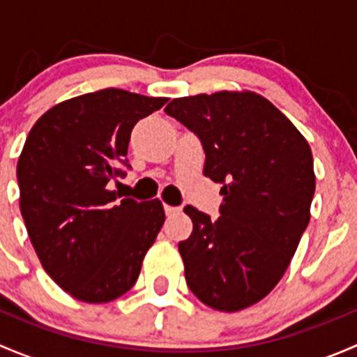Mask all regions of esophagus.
I'll return each mask as SVG.
<instances>
[{"instance_id":"34e87169","label":"esophagus","mask_w":357,"mask_h":357,"mask_svg":"<svg viewBox=\"0 0 357 357\" xmlns=\"http://www.w3.org/2000/svg\"><path fill=\"white\" fill-rule=\"evenodd\" d=\"M164 211H165V214H167V215H172V214H178V212L181 211V208L174 207V205H167V204H165L164 205Z\"/></svg>"}]
</instances>
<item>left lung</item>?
<instances>
[{
    "label": "left lung",
    "mask_w": 357,
    "mask_h": 357,
    "mask_svg": "<svg viewBox=\"0 0 357 357\" xmlns=\"http://www.w3.org/2000/svg\"><path fill=\"white\" fill-rule=\"evenodd\" d=\"M164 112L200 138L204 176L221 183V215L186 205L193 222L179 242L185 278L199 301L235 312L282 280L311 219L316 188L307 139L255 91L174 98Z\"/></svg>",
    "instance_id": "left-lung-1"
}]
</instances>
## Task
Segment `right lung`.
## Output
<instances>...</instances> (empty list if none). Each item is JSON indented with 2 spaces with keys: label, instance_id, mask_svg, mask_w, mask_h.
<instances>
[{
  "label": "right lung",
  "instance_id": "1",
  "mask_svg": "<svg viewBox=\"0 0 357 357\" xmlns=\"http://www.w3.org/2000/svg\"><path fill=\"white\" fill-rule=\"evenodd\" d=\"M117 88L60 102L29 131L17 164L20 212L39 262L77 301L103 304L131 289L165 221L162 202L119 200L131 131L160 109Z\"/></svg>",
  "mask_w": 357,
  "mask_h": 357
}]
</instances>
